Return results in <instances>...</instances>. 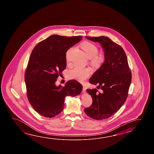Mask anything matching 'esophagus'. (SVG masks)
Masks as SVG:
<instances>
[{
  "mask_svg": "<svg viewBox=\"0 0 154 154\" xmlns=\"http://www.w3.org/2000/svg\"><path fill=\"white\" fill-rule=\"evenodd\" d=\"M82 92L83 93H85L86 92V88H85V86H83V88H82Z\"/></svg>",
  "mask_w": 154,
  "mask_h": 154,
  "instance_id": "34e87169",
  "label": "esophagus"
}]
</instances>
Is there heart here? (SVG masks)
I'll return each mask as SVG.
<instances>
[{
  "label": "heart",
  "instance_id": "obj_1",
  "mask_svg": "<svg viewBox=\"0 0 154 154\" xmlns=\"http://www.w3.org/2000/svg\"><path fill=\"white\" fill-rule=\"evenodd\" d=\"M82 48L85 54L89 58H92V63L96 66H101L104 62V58L101 56H97L98 53V48L95 44L92 43L85 42L82 44ZM71 49H69L66 52V58L69 59V54ZM91 74V70L88 68H82L75 66L69 70L68 76L69 78L74 79L79 82H83L89 77Z\"/></svg>",
  "mask_w": 154,
  "mask_h": 154
}]
</instances>
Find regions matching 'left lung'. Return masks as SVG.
<instances>
[{
  "instance_id": "1",
  "label": "left lung",
  "mask_w": 154,
  "mask_h": 154,
  "mask_svg": "<svg viewBox=\"0 0 154 154\" xmlns=\"http://www.w3.org/2000/svg\"><path fill=\"white\" fill-rule=\"evenodd\" d=\"M87 39L98 42L104 52V62L89 79V82L102 90L87 89L92 103L84 112L96 120L109 118L120 109L128 96L131 74L123 49L108 37H88Z\"/></svg>"
}]
</instances>
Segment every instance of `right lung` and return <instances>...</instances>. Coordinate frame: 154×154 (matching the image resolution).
I'll return each instance as SVG.
<instances>
[{"label":"right lung","instance_id":"right-lung-1","mask_svg":"<svg viewBox=\"0 0 154 154\" xmlns=\"http://www.w3.org/2000/svg\"><path fill=\"white\" fill-rule=\"evenodd\" d=\"M82 36L53 35L40 42L33 49L25 74L27 96L39 115L52 118L62 111L66 96L74 97L82 90L78 82L71 80L64 86L56 82L66 69V53Z\"/></svg>","mask_w":154,"mask_h":154}]
</instances>
